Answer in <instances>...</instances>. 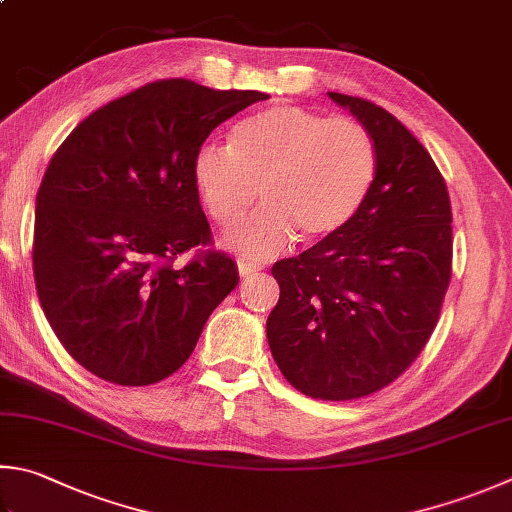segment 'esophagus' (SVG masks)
I'll return each mask as SVG.
<instances>
[{"label": "esophagus", "mask_w": 512, "mask_h": 512, "mask_svg": "<svg viewBox=\"0 0 512 512\" xmlns=\"http://www.w3.org/2000/svg\"><path fill=\"white\" fill-rule=\"evenodd\" d=\"M258 265H254V263H249V260H238V274L240 276H252V274H256L258 272Z\"/></svg>", "instance_id": "34e87169"}]
</instances>
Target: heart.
<instances>
[{
  "label": "heart",
  "instance_id": "obj_1",
  "mask_svg": "<svg viewBox=\"0 0 512 512\" xmlns=\"http://www.w3.org/2000/svg\"><path fill=\"white\" fill-rule=\"evenodd\" d=\"M379 176L372 133L352 118H327L296 104H274L240 120L229 147L205 142L191 160V182L207 216L231 229L260 196L265 207L231 231L227 245L252 260L272 258L301 236L332 238L359 216Z\"/></svg>",
  "mask_w": 512,
  "mask_h": 512
}]
</instances>
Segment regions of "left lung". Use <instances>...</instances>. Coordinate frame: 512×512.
<instances>
[{
  "label": "left lung",
  "mask_w": 512,
  "mask_h": 512,
  "mask_svg": "<svg viewBox=\"0 0 512 512\" xmlns=\"http://www.w3.org/2000/svg\"><path fill=\"white\" fill-rule=\"evenodd\" d=\"M327 95L372 133L379 176L341 234L274 263L267 341L298 392L350 401L399 379L426 347L452 276V211L435 160L392 113Z\"/></svg>",
  "instance_id": "obj_1"
}]
</instances>
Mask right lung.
<instances>
[{
    "label": "right lung",
    "mask_w": 512,
    "mask_h": 512,
    "mask_svg": "<svg viewBox=\"0 0 512 512\" xmlns=\"http://www.w3.org/2000/svg\"><path fill=\"white\" fill-rule=\"evenodd\" d=\"M267 98L158 80L100 106L53 153L35 198L33 274L48 323L82 368L138 388L194 352L238 269L201 249L211 229L191 160L220 122Z\"/></svg>",
    "instance_id": "obj_1"
}]
</instances>
